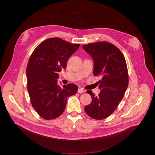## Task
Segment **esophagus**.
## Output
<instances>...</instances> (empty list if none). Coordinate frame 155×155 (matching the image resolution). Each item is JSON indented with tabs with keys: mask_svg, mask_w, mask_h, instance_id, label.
Instances as JSON below:
<instances>
[{
	"mask_svg": "<svg viewBox=\"0 0 155 155\" xmlns=\"http://www.w3.org/2000/svg\"><path fill=\"white\" fill-rule=\"evenodd\" d=\"M78 92L79 93V94H82V93H84L85 92V90L82 88H80L78 89Z\"/></svg>",
	"mask_w": 155,
	"mask_h": 155,
	"instance_id": "esophagus-1",
	"label": "esophagus"
}]
</instances>
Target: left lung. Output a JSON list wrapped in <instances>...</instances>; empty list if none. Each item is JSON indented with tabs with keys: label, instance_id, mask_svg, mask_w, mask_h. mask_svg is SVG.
I'll use <instances>...</instances> for the list:
<instances>
[{
	"label": "left lung",
	"instance_id": "left-lung-1",
	"mask_svg": "<svg viewBox=\"0 0 155 155\" xmlns=\"http://www.w3.org/2000/svg\"><path fill=\"white\" fill-rule=\"evenodd\" d=\"M84 49L94 60V76L102 78L98 82L100 93L92 98L85 110L91 117L102 120L111 115L122 100L128 86L127 63L122 52L114 45L100 42L83 45Z\"/></svg>",
	"mask_w": 155,
	"mask_h": 155
}]
</instances>
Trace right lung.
I'll list each match as a JSON object with an SVG mask.
<instances>
[{
  "label": "right lung",
  "mask_w": 155,
  "mask_h": 155,
  "mask_svg": "<svg viewBox=\"0 0 155 155\" xmlns=\"http://www.w3.org/2000/svg\"><path fill=\"white\" fill-rule=\"evenodd\" d=\"M79 46L59 38H49L39 45L30 57L26 76L30 102L46 120L60 116L66 108L67 98L77 92L76 85L70 84L61 88L57 79L58 73L66 68L69 57Z\"/></svg>",
  "instance_id": "right-lung-1"
}]
</instances>
